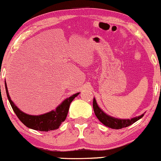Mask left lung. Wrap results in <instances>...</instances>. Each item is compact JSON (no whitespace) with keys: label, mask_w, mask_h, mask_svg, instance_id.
Wrapping results in <instances>:
<instances>
[{"label":"left lung","mask_w":161,"mask_h":161,"mask_svg":"<svg viewBox=\"0 0 161 161\" xmlns=\"http://www.w3.org/2000/svg\"><path fill=\"white\" fill-rule=\"evenodd\" d=\"M93 108L95 115L98 118L99 120L103 125L113 129H123V128L128 127V126L131 125V124L135 123V122L139 120L140 119H141L144 115V114H141L140 116L131 118V119H118V118L111 117V116L108 115L107 114H105L98 106L95 98H93Z\"/></svg>","instance_id":"obj_1"}]
</instances>
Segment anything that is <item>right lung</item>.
Here are the masks:
<instances>
[{"instance_id":"1","label":"right lung","mask_w":161,"mask_h":161,"mask_svg":"<svg viewBox=\"0 0 161 161\" xmlns=\"http://www.w3.org/2000/svg\"><path fill=\"white\" fill-rule=\"evenodd\" d=\"M5 87L7 98L9 99L10 105H11L14 112L17 115L18 119L26 127L41 131H53V130L58 129L61 124L65 120L71 102L74 100L75 97H76L79 94V93H76L70 96L68 98H66L60 105H58L56 107V109L53 110L51 111H49L47 113L41 115H30L21 111L14 104V103L10 98L9 92H8L6 81Z\"/></svg>"}]
</instances>
